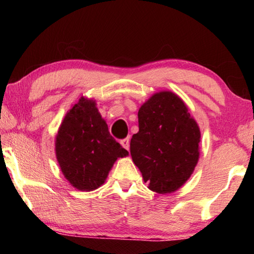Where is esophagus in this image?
I'll return each mask as SVG.
<instances>
[{
  "label": "esophagus",
  "instance_id": "obj_1",
  "mask_svg": "<svg viewBox=\"0 0 254 254\" xmlns=\"http://www.w3.org/2000/svg\"><path fill=\"white\" fill-rule=\"evenodd\" d=\"M120 143L125 149H126V150H128V149H129V137H126V138H124V140H120Z\"/></svg>",
  "mask_w": 254,
  "mask_h": 254
}]
</instances>
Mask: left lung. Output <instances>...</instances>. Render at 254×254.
Returning <instances> with one entry per match:
<instances>
[{"mask_svg": "<svg viewBox=\"0 0 254 254\" xmlns=\"http://www.w3.org/2000/svg\"><path fill=\"white\" fill-rule=\"evenodd\" d=\"M138 131L130 140V155L148 189L176 192L199 161L200 128L176 93L161 91L140 107Z\"/></svg>", "mask_w": 254, "mask_h": 254, "instance_id": "8db88e82", "label": "left lung"}]
</instances>
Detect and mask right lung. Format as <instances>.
<instances>
[{
    "instance_id": "right-lung-1",
    "label": "right lung",
    "mask_w": 254,
    "mask_h": 254,
    "mask_svg": "<svg viewBox=\"0 0 254 254\" xmlns=\"http://www.w3.org/2000/svg\"><path fill=\"white\" fill-rule=\"evenodd\" d=\"M55 154L65 179L89 192L105 183L114 162L128 151L111 136L95 100L82 97L59 128Z\"/></svg>"
}]
</instances>
